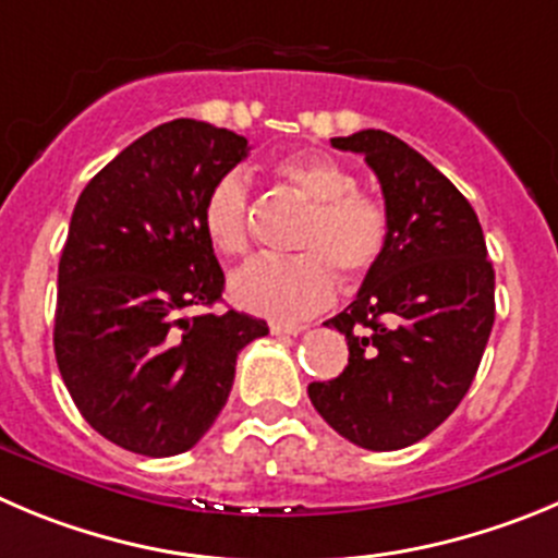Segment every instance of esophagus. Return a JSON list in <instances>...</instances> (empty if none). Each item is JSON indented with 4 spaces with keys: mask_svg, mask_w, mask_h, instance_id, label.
<instances>
[{
    "mask_svg": "<svg viewBox=\"0 0 558 558\" xmlns=\"http://www.w3.org/2000/svg\"><path fill=\"white\" fill-rule=\"evenodd\" d=\"M303 330L305 325H294V322H291V325H283V322H272V325H269V332H272V336H296V332Z\"/></svg>",
    "mask_w": 558,
    "mask_h": 558,
    "instance_id": "34e87169",
    "label": "esophagus"
}]
</instances>
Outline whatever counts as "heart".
I'll return each mask as SVG.
<instances>
[{
  "label": "heart",
  "mask_w": 558,
  "mask_h": 558,
  "mask_svg": "<svg viewBox=\"0 0 558 558\" xmlns=\"http://www.w3.org/2000/svg\"><path fill=\"white\" fill-rule=\"evenodd\" d=\"M275 179L308 203L296 226L289 258H253L231 278L236 305L272 319H300L325 308L336 294V275L357 283L383 262L390 239L388 208L357 190V179L341 161L322 154L280 159ZM201 222L208 244L222 255L250 247V186L242 173H226L208 186Z\"/></svg>",
  "instance_id": "1"
}]
</instances>
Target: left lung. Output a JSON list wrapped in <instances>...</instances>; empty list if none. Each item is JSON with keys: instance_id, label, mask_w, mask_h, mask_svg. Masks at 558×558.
Here are the masks:
<instances>
[{"instance_id": "obj_1", "label": "left lung", "mask_w": 558, "mask_h": 558, "mask_svg": "<svg viewBox=\"0 0 558 558\" xmlns=\"http://www.w3.org/2000/svg\"><path fill=\"white\" fill-rule=\"evenodd\" d=\"M377 173L390 239L336 327L350 363L311 383L316 413L361 449L397 451L444 424L471 388L496 322V272L460 190L418 150L379 129L332 137Z\"/></svg>"}]
</instances>
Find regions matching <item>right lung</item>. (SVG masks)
I'll list each match as a JSON object with an SVG mask.
<instances>
[{
    "label": "right lung",
    "mask_w": 558,
    "mask_h": 558,
    "mask_svg": "<svg viewBox=\"0 0 558 558\" xmlns=\"http://www.w3.org/2000/svg\"><path fill=\"white\" fill-rule=\"evenodd\" d=\"M247 140L179 118L98 170L71 215L57 269L54 355L82 418L121 449L173 457L215 424L239 352L264 319L211 308L226 289L203 197Z\"/></svg>",
    "instance_id": "right-lung-1"
}]
</instances>
